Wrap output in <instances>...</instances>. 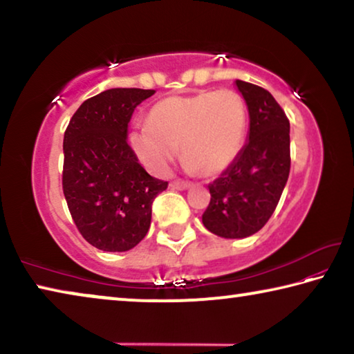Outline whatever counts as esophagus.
<instances>
[{"label": "esophagus", "instance_id": "34e87169", "mask_svg": "<svg viewBox=\"0 0 354 354\" xmlns=\"http://www.w3.org/2000/svg\"><path fill=\"white\" fill-rule=\"evenodd\" d=\"M170 187L176 189V190H187L190 187V184L183 183V181H173V183H170Z\"/></svg>", "mask_w": 354, "mask_h": 354}]
</instances>
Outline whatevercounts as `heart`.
Returning a JSON list of instances; mask_svg holds the SVG:
<instances>
[{
    "label": "heart",
    "mask_w": 354,
    "mask_h": 354,
    "mask_svg": "<svg viewBox=\"0 0 354 354\" xmlns=\"http://www.w3.org/2000/svg\"><path fill=\"white\" fill-rule=\"evenodd\" d=\"M147 122L131 128L128 142L148 171L164 175L179 147L190 171L217 176L242 151L248 112L236 92H201L158 101Z\"/></svg>",
    "instance_id": "1"
}]
</instances>
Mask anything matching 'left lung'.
I'll return each instance as SVG.
<instances>
[{
	"mask_svg": "<svg viewBox=\"0 0 354 354\" xmlns=\"http://www.w3.org/2000/svg\"><path fill=\"white\" fill-rule=\"evenodd\" d=\"M248 107L250 129L241 154L209 184L203 225L225 239L253 236L272 217L290 171V124L270 92L236 80Z\"/></svg>",
	"mask_w": 354,
	"mask_h": 354,
	"instance_id": "1",
	"label": "left lung"
}]
</instances>
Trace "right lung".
<instances>
[{
	"label": "right lung",
	"mask_w": 354,
	"mask_h": 354,
	"mask_svg": "<svg viewBox=\"0 0 354 354\" xmlns=\"http://www.w3.org/2000/svg\"><path fill=\"white\" fill-rule=\"evenodd\" d=\"M154 91L109 88L84 101L64 134L62 187L86 241L128 251L147 236L151 205L169 183L149 176L128 145L133 112Z\"/></svg>",
	"instance_id": "right-lung-1"
}]
</instances>
